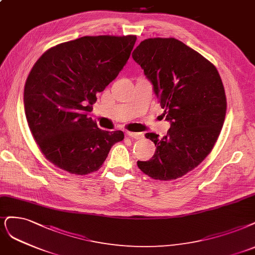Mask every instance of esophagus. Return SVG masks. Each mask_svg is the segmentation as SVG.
Instances as JSON below:
<instances>
[{
	"instance_id": "obj_1",
	"label": "esophagus",
	"mask_w": 255,
	"mask_h": 255,
	"mask_svg": "<svg viewBox=\"0 0 255 255\" xmlns=\"http://www.w3.org/2000/svg\"><path fill=\"white\" fill-rule=\"evenodd\" d=\"M127 135L133 139H142L143 133H136V131H127Z\"/></svg>"
}]
</instances>
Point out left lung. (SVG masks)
Masks as SVG:
<instances>
[{
    "label": "left lung",
    "mask_w": 255,
    "mask_h": 255,
    "mask_svg": "<svg viewBox=\"0 0 255 255\" xmlns=\"http://www.w3.org/2000/svg\"><path fill=\"white\" fill-rule=\"evenodd\" d=\"M131 57L171 125L162 138L145 134L156 150L150 160H138V168L154 179H176L205 159L221 133L227 109L221 76L199 52L174 38L146 39Z\"/></svg>",
    "instance_id": "1"
}]
</instances>
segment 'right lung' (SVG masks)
<instances>
[{
  "label": "right lung",
  "instance_id": "right-lung-1",
  "mask_svg": "<svg viewBox=\"0 0 255 255\" xmlns=\"http://www.w3.org/2000/svg\"><path fill=\"white\" fill-rule=\"evenodd\" d=\"M136 39L82 37L51 47L33 65L24 89L25 116L41 152L60 169L97 171L125 138L121 130L99 128L87 114L127 64Z\"/></svg>",
  "mask_w": 255,
  "mask_h": 255
}]
</instances>
